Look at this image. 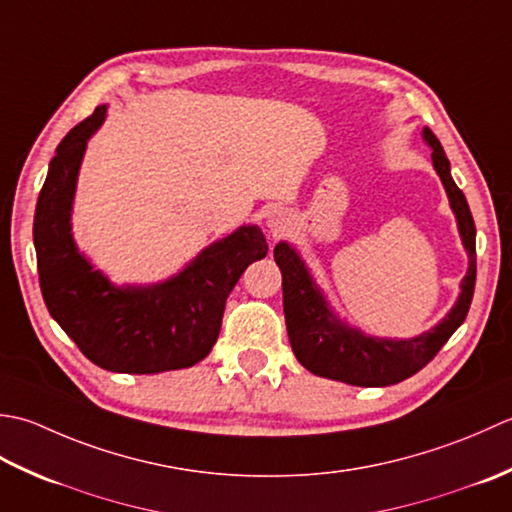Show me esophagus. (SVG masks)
Segmentation results:
<instances>
[{"label": "esophagus", "instance_id": "esophagus-1", "mask_svg": "<svg viewBox=\"0 0 512 512\" xmlns=\"http://www.w3.org/2000/svg\"><path fill=\"white\" fill-rule=\"evenodd\" d=\"M267 227H269V232H271V236H283L287 229H289V218H287V214L283 212V210H274V212H269V216H267Z\"/></svg>", "mask_w": 512, "mask_h": 512}]
</instances>
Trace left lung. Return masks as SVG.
I'll return each instance as SVG.
<instances>
[{
    "label": "left lung",
    "mask_w": 512,
    "mask_h": 512,
    "mask_svg": "<svg viewBox=\"0 0 512 512\" xmlns=\"http://www.w3.org/2000/svg\"><path fill=\"white\" fill-rule=\"evenodd\" d=\"M424 141L433 150V168L440 174L448 201L460 227L462 243L468 252V271L462 280V294L440 325L409 340H389L364 336L340 322L329 309L325 296L314 283L298 252L287 243L274 247L276 265L283 274V309L291 349L307 371L320 378L353 384V387H389L426 367L471 309L477 256L475 223L466 196L451 179V163L435 134L424 128Z\"/></svg>",
    "instance_id": "8db88e82"
}]
</instances>
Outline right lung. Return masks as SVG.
I'll use <instances>...</instances> for the list:
<instances>
[{"instance_id":"obj_1","label":"right lung","mask_w":512,"mask_h":512,"mask_svg":"<svg viewBox=\"0 0 512 512\" xmlns=\"http://www.w3.org/2000/svg\"><path fill=\"white\" fill-rule=\"evenodd\" d=\"M106 119L99 106L52 156L35 210L39 287L50 316L90 362L117 373L185 369L212 351L225 300L243 271L265 258L256 225L205 247L181 274L148 287H114L92 269L70 234V212L86 143Z\"/></svg>"}]
</instances>
